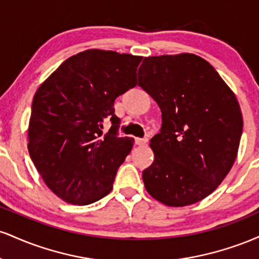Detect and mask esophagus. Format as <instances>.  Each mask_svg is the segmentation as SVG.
<instances>
[{
  "label": "esophagus",
  "instance_id": "1",
  "mask_svg": "<svg viewBox=\"0 0 259 259\" xmlns=\"http://www.w3.org/2000/svg\"><path fill=\"white\" fill-rule=\"evenodd\" d=\"M148 140L147 139H140V138H135V144L138 146H144V145L147 144Z\"/></svg>",
  "mask_w": 259,
  "mask_h": 259
}]
</instances>
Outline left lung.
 <instances>
[{
  "label": "left lung",
  "mask_w": 259,
  "mask_h": 259,
  "mask_svg": "<svg viewBox=\"0 0 259 259\" xmlns=\"http://www.w3.org/2000/svg\"><path fill=\"white\" fill-rule=\"evenodd\" d=\"M138 76L162 112L150 144L154 160L142 171L147 192L171 207L203 200L236 158L242 135L236 97L212 65L190 53L146 57Z\"/></svg>",
  "instance_id": "obj_1"
}]
</instances>
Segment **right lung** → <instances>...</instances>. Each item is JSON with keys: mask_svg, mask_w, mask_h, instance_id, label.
I'll return each instance as SVG.
<instances>
[{"mask_svg": "<svg viewBox=\"0 0 259 259\" xmlns=\"http://www.w3.org/2000/svg\"><path fill=\"white\" fill-rule=\"evenodd\" d=\"M140 56L88 50L64 61L37 89L29 123V153L58 197L85 206L111 192L134 145L119 138L114 101L138 84ZM112 126L103 135V123Z\"/></svg>", "mask_w": 259, "mask_h": 259, "instance_id": "right-lung-1", "label": "right lung"}]
</instances>
